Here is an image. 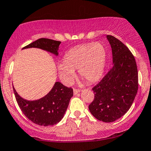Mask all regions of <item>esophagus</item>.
<instances>
[{
  "label": "esophagus",
  "instance_id": "34e87169",
  "mask_svg": "<svg viewBox=\"0 0 151 151\" xmlns=\"http://www.w3.org/2000/svg\"><path fill=\"white\" fill-rule=\"evenodd\" d=\"M80 91H81L80 90H79V89H76V88H74V90H73V92H74V95H77V94L79 93Z\"/></svg>",
  "mask_w": 151,
  "mask_h": 151
}]
</instances>
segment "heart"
Here are the masks:
<instances>
[{
  "instance_id": "obj_1",
  "label": "heart",
  "mask_w": 151,
  "mask_h": 151,
  "mask_svg": "<svg viewBox=\"0 0 151 151\" xmlns=\"http://www.w3.org/2000/svg\"><path fill=\"white\" fill-rule=\"evenodd\" d=\"M106 63V50L100 43L77 46L65 54L63 63L57 66L58 74L62 82L70 85L78 74L88 83H94L102 77Z\"/></svg>"
}]
</instances>
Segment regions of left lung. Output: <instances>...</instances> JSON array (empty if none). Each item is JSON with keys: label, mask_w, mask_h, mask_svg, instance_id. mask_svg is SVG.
Here are the masks:
<instances>
[{"label": "left lung", "mask_w": 151, "mask_h": 151, "mask_svg": "<svg viewBox=\"0 0 151 151\" xmlns=\"http://www.w3.org/2000/svg\"><path fill=\"white\" fill-rule=\"evenodd\" d=\"M112 48V67L94 86V100L88 105L94 117L112 122L129 110L138 91V70L134 55L123 43L106 36Z\"/></svg>", "instance_id": "left-lung-1"}]
</instances>
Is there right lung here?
<instances>
[{
  "label": "right lung",
  "mask_w": 151,
  "mask_h": 151,
  "mask_svg": "<svg viewBox=\"0 0 151 151\" xmlns=\"http://www.w3.org/2000/svg\"><path fill=\"white\" fill-rule=\"evenodd\" d=\"M60 43V41L42 38L22 49L40 48L58 56ZM12 87L16 101L24 115L34 124L44 127L57 124L63 119L71 98L73 96V89L59 81H56L48 94L35 101L24 99L17 93L14 86Z\"/></svg>",
  "instance_id": "add662e5"
}]
</instances>
